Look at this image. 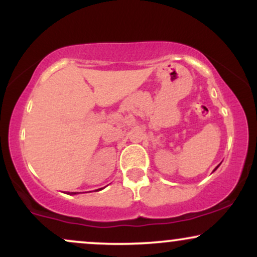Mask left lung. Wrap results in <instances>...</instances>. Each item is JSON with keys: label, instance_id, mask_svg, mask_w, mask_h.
<instances>
[{"label": "left lung", "instance_id": "obj_1", "mask_svg": "<svg viewBox=\"0 0 257 257\" xmlns=\"http://www.w3.org/2000/svg\"><path fill=\"white\" fill-rule=\"evenodd\" d=\"M217 167H219V166H217ZM217 167H216V169H217Z\"/></svg>", "mask_w": 257, "mask_h": 257}]
</instances>
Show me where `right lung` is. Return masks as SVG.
Listing matches in <instances>:
<instances>
[{
    "mask_svg": "<svg viewBox=\"0 0 257 257\" xmlns=\"http://www.w3.org/2000/svg\"><path fill=\"white\" fill-rule=\"evenodd\" d=\"M70 193V192H69ZM76 193H77V192H71V194H76Z\"/></svg>",
    "mask_w": 257,
    "mask_h": 257,
    "instance_id": "right-lung-1",
    "label": "right lung"
}]
</instances>
